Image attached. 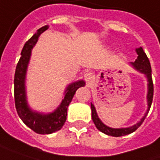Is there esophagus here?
Masks as SVG:
<instances>
[{
	"mask_svg": "<svg viewBox=\"0 0 160 160\" xmlns=\"http://www.w3.org/2000/svg\"><path fill=\"white\" fill-rule=\"evenodd\" d=\"M85 79H86V81L87 82V83H91V82H93V80L95 79L94 74H92L91 72L86 73V74H85Z\"/></svg>",
	"mask_w": 160,
	"mask_h": 160,
	"instance_id": "34e87169",
	"label": "esophagus"
}]
</instances>
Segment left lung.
Here are the masks:
<instances>
[{"instance_id": "obj_1", "label": "left lung", "mask_w": 160, "mask_h": 160, "mask_svg": "<svg viewBox=\"0 0 160 160\" xmlns=\"http://www.w3.org/2000/svg\"><path fill=\"white\" fill-rule=\"evenodd\" d=\"M136 52L138 53V58L136 59V61L134 63H131L132 66L138 71L139 73L144 74L147 78H148V96H147V99H148V110L145 114V116L143 117L141 120L139 122H138L136 125L129 127V128H109L108 126H106L101 120L99 119L98 116L97 114V110L95 108V106L91 103V110H92V119L94 124L96 125L97 128L101 132L105 133L106 135L108 136H112V137H121V136H126L128 134H131L134 131H136L144 122V120L146 118L151 104H152V100H153V93H154V86H153V82H152V74H151V66H150V63L149 60L146 54V52H144L142 47L137 48Z\"/></svg>"}]
</instances>
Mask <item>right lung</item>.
Masks as SVG:
<instances>
[{
    "label": "right lung",
    "instance_id": "obj_1",
    "mask_svg": "<svg viewBox=\"0 0 160 160\" xmlns=\"http://www.w3.org/2000/svg\"><path fill=\"white\" fill-rule=\"evenodd\" d=\"M49 28L48 25L38 29L37 32L29 39L21 52V58L16 65L14 74V101L18 116L22 122L37 134H52L63 128L67 117V108L71 103L76 90L85 86L83 80H79L70 84L64 91V97L62 103L53 112L49 114H42L33 111L29 108L25 92V77L28 67L32 47L37 42L41 33Z\"/></svg>",
    "mask_w": 160,
    "mask_h": 160
}]
</instances>
